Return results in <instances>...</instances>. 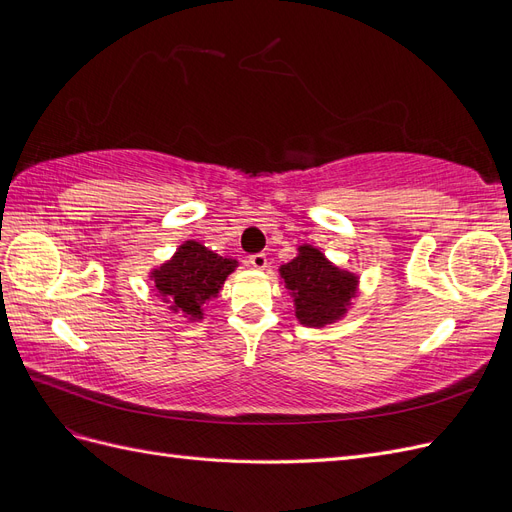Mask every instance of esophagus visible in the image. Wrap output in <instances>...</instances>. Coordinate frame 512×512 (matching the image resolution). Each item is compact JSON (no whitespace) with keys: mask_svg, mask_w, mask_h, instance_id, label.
<instances>
[{"mask_svg":"<svg viewBox=\"0 0 512 512\" xmlns=\"http://www.w3.org/2000/svg\"><path fill=\"white\" fill-rule=\"evenodd\" d=\"M267 262H269V260H267V254H262V252L250 256V265H252L254 269H265Z\"/></svg>","mask_w":512,"mask_h":512,"instance_id":"1","label":"esophagus"}]
</instances>
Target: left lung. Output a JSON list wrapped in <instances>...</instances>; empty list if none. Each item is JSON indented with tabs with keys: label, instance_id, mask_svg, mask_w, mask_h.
I'll return each instance as SVG.
<instances>
[{
	"label": "left lung",
	"instance_id": "1",
	"mask_svg": "<svg viewBox=\"0 0 512 512\" xmlns=\"http://www.w3.org/2000/svg\"><path fill=\"white\" fill-rule=\"evenodd\" d=\"M280 275L305 327H324L342 318L359 284V277L335 267L312 245H301L299 256L282 265Z\"/></svg>",
	"mask_w": 512,
	"mask_h": 512
}]
</instances>
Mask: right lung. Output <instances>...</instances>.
<instances>
[{
    "instance_id": "1",
    "label": "right lung",
    "mask_w": 512,
    "mask_h": 512,
    "mask_svg": "<svg viewBox=\"0 0 512 512\" xmlns=\"http://www.w3.org/2000/svg\"><path fill=\"white\" fill-rule=\"evenodd\" d=\"M235 267V258L213 254L198 241H185L173 258L151 271V280L173 312L200 320L203 305L218 297L222 284Z\"/></svg>"
}]
</instances>
